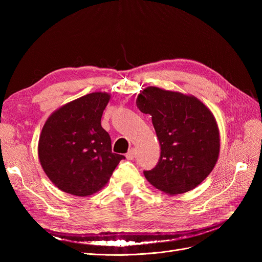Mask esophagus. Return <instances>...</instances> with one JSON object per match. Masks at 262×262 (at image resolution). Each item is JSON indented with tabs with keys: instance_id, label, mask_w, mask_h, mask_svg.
Returning a JSON list of instances; mask_svg holds the SVG:
<instances>
[{
	"instance_id": "obj_1",
	"label": "esophagus",
	"mask_w": 262,
	"mask_h": 262,
	"mask_svg": "<svg viewBox=\"0 0 262 262\" xmlns=\"http://www.w3.org/2000/svg\"><path fill=\"white\" fill-rule=\"evenodd\" d=\"M125 157H126V160L132 161L133 158L136 157V149H134V148H130V149H129V152L125 154Z\"/></svg>"
}]
</instances>
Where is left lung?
<instances>
[{
	"label": "left lung",
	"mask_w": 262,
	"mask_h": 262,
	"mask_svg": "<svg viewBox=\"0 0 262 262\" xmlns=\"http://www.w3.org/2000/svg\"><path fill=\"white\" fill-rule=\"evenodd\" d=\"M137 106L152 116L161 145L153 169L144 170L150 185L168 194L194 189L207 178L220 154V132L210 109L191 95L149 86Z\"/></svg>",
	"instance_id": "1"
}]
</instances>
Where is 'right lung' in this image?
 <instances>
[{"label":"right lung","mask_w":262,"mask_h":262,"mask_svg":"<svg viewBox=\"0 0 262 262\" xmlns=\"http://www.w3.org/2000/svg\"><path fill=\"white\" fill-rule=\"evenodd\" d=\"M109 99L107 93L87 94L47 119L38 156L46 175L62 191L77 196L99 191L125 158L113 153L112 140L101 126Z\"/></svg>","instance_id":"add662e5"}]
</instances>
